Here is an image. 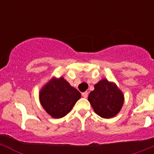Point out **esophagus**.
<instances>
[{"instance_id": "esophagus-1", "label": "esophagus", "mask_w": 154, "mask_h": 154, "mask_svg": "<svg viewBox=\"0 0 154 154\" xmlns=\"http://www.w3.org/2000/svg\"><path fill=\"white\" fill-rule=\"evenodd\" d=\"M88 95H89L88 92H82V96H83L84 98H87V97H88Z\"/></svg>"}]
</instances>
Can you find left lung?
<instances>
[{"label":"left lung","mask_w":154,"mask_h":154,"mask_svg":"<svg viewBox=\"0 0 154 154\" xmlns=\"http://www.w3.org/2000/svg\"><path fill=\"white\" fill-rule=\"evenodd\" d=\"M94 88L88 96V100L95 112L106 119L117 115L124 102V96L117 85L103 79L94 85Z\"/></svg>","instance_id":"8db88e82"}]
</instances>
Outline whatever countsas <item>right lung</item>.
Segmentation results:
<instances>
[{
    "instance_id": "right-lung-1",
    "label": "right lung",
    "mask_w": 154,
    "mask_h": 154,
    "mask_svg": "<svg viewBox=\"0 0 154 154\" xmlns=\"http://www.w3.org/2000/svg\"><path fill=\"white\" fill-rule=\"evenodd\" d=\"M80 98L81 93L71 86L63 77L52 78L39 92L42 107L47 113L55 119L67 115Z\"/></svg>"
}]
</instances>
